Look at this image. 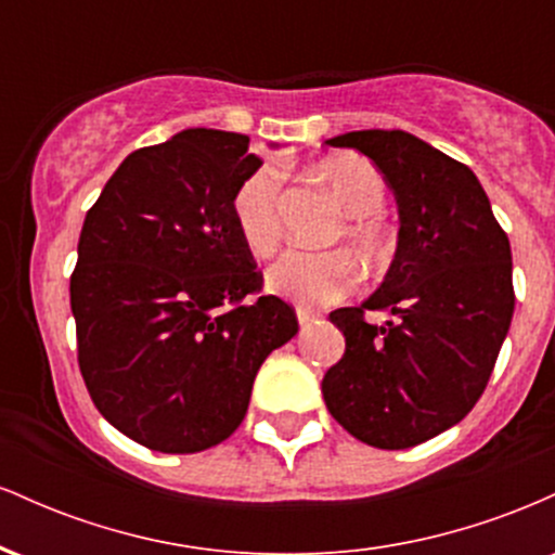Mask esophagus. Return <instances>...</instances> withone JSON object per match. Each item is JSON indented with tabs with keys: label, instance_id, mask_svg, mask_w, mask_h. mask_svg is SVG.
I'll list each match as a JSON object with an SVG mask.
<instances>
[{
	"label": "esophagus",
	"instance_id": "1",
	"mask_svg": "<svg viewBox=\"0 0 555 555\" xmlns=\"http://www.w3.org/2000/svg\"><path fill=\"white\" fill-rule=\"evenodd\" d=\"M318 321V313H313V310L308 308H297V323L299 326H310V323Z\"/></svg>",
	"mask_w": 555,
	"mask_h": 555
}]
</instances>
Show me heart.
I'll return each instance as SVG.
<instances>
[{"label":"heart","mask_w":555,"mask_h":555,"mask_svg":"<svg viewBox=\"0 0 555 555\" xmlns=\"http://www.w3.org/2000/svg\"><path fill=\"white\" fill-rule=\"evenodd\" d=\"M315 177L349 216L344 234L352 240L360 256L371 263L384 260L391 250L388 229L378 219L388 197L384 175L367 158L341 154L315 164ZM282 184L284 169L279 164H263L237 184L229 203L234 232L253 256H269L282 237ZM358 276L354 258L339 247L321 253L289 250L266 271V286L292 302L328 305L349 295Z\"/></svg>","instance_id":"obj_1"}]
</instances>
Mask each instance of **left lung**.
Wrapping results in <instances>:
<instances>
[{"label": "left lung", "instance_id": "8db88e82", "mask_svg": "<svg viewBox=\"0 0 555 555\" xmlns=\"http://www.w3.org/2000/svg\"><path fill=\"white\" fill-rule=\"evenodd\" d=\"M365 154L399 206V242L384 284L341 308V360L323 399L344 430L375 449H410L467 417L486 391L514 315L512 245L473 169L404 130L326 140ZM367 309L395 315L386 327Z\"/></svg>", "mask_w": 555, "mask_h": 555}]
</instances>
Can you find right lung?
<instances>
[{
    "mask_svg": "<svg viewBox=\"0 0 555 555\" xmlns=\"http://www.w3.org/2000/svg\"><path fill=\"white\" fill-rule=\"evenodd\" d=\"M250 138L182 130L132 151L82 221L69 305L95 410L164 454H195L245 420L253 380L297 334L292 305L234 232Z\"/></svg>",
    "mask_w": 555,
    "mask_h": 555,
    "instance_id": "add662e5",
    "label": "right lung"
}]
</instances>
